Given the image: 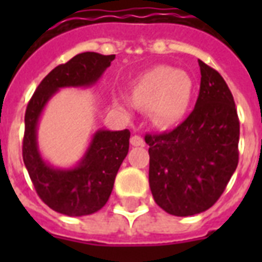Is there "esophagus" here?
Masks as SVG:
<instances>
[{
    "label": "esophagus",
    "mask_w": 262,
    "mask_h": 262,
    "mask_svg": "<svg viewBox=\"0 0 262 262\" xmlns=\"http://www.w3.org/2000/svg\"><path fill=\"white\" fill-rule=\"evenodd\" d=\"M130 144L133 147H144V140L143 137H140V136H133L130 139Z\"/></svg>",
    "instance_id": "1"
}]
</instances>
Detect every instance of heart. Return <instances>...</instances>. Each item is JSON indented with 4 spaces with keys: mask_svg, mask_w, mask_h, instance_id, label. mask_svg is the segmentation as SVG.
I'll return each instance as SVG.
<instances>
[{
    "mask_svg": "<svg viewBox=\"0 0 262 262\" xmlns=\"http://www.w3.org/2000/svg\"><path fill=\"white\" fill-rule=\"evenodd\" d=\"M193 95V80L186 72L160 65L140 79L133 91L137 104L151 107L152 119L160 126H172L186 115ZM123 106L132 107L129 99H119Z\"/></svg>",
    "mask_w": 262,
    "mask_h": 262,
    "instance_id": "heart-1",
    "label": "heart"
}]
</instances>
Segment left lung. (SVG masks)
<instances>
[{
    "label": "left lung",
    "instance_id": "8db88e82",
    "mask_svg": "<svg viewBox=\"0 0 262 262\" xmlns=\"http://www.w3.org/2000/svg\"><path fill=\"white\" fill-rule=\"evenodd\" d=\"M199 65L194 110L174 130L145 136L152 195L174 216L209 209L238 166L239 119L231 91L215 69L200 59Z\"/></svg>",
    "mask_w": 262,
    "mask_h": 262
}]
</instances>
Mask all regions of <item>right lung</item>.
Segmentation results:
<instances>
[{
	"mask_svg": "<svg viewBox=\"0 0 262 262\" xmlns=\"http://www.w3.org/2000/svg\"><path fill=\"white\" fill-rule=\"evenodd\" d=\"M115 55L87 51L54 68L40 81L26 110L23 160L38 195L55 212L68 216H85L104 207L115 177L129 151L130 132L99 129L87 151L72 168H57L39 152V118L47 102L61 88L91 87L98 81Z\"/></svg>",
	"mask_w": 262,
	"mask_h": 262,
	"instance_id": "right-lung-1",
	"label": "right lung"
}]
</instances>
